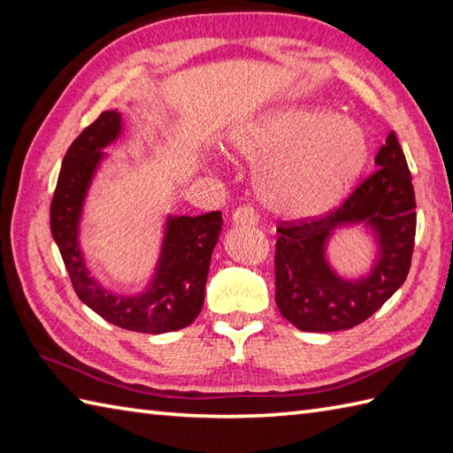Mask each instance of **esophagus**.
<instances>
[{"mask_svg":"<svg viewBox=\"0 0 453 453\" xmlns=\"http://www.w3.org/2000/svg\"><path fill=\"white\" fill-rule=\"evenodd\" d=\"M233 223L236 226H254V225L259 223V215H257V211L254 207L242 205L233 213Z\"/></svg>","mask_w":453,"mask_h":453,"instance_id":"obj_1","label":"esophagus"}]
</instances>
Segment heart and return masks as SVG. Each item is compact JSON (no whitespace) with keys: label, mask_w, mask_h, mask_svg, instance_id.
<instances>
[{"label":"heart","mask_w":453,"mask_h":453,"mask_svg":"<svg viewBox=\"0 0 453 453\" xmlns=\"http://www.w3.org/2000/svg\"><path fill=\"white\" fill-rule=\"evenodd\" d=\"M234 150L261 163L265 203L287 217H314L350 192L368 163L365 129L324 108L290 106L240 132Z\"/></svg>","instance_id":"heart-1"}]
</instances>
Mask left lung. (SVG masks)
Here are the masks:
<instances>
[{
	"label": "left lung",
	"mask_w": 453,
	"mask_h": 453,
	"mask_svg": "<svg viewBox=\"0 0 453 453\" xmlns=\"http://www.w3.org/2000/svg\"><path fill=\"white\" fill-rule=\"evenodd\" d=\"M376 173L363 180L337 209L279 225L275 244V303L303 331H339L363 324L405 283L417 233L415 189L407 160L391 132L376 155ZM365 222L379 236L371 275L347 281L325 261L335 227Z\"/></svg>",
	"instance_id": "1"
}]
</instances>
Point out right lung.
I'll return each mask as SVG.
<instances>
[{
  "label": "right lung",
  "instance_id": "add662e5",
  "mask_svg": "<svg viewBox=\"0 0 453 453\" xmlns=\"http://www.w3.org/2000/svg\"><path fill=\"white\" fill-rule=\"evenodd\" d=\"M122 116L106 110L87 126L64 157L50 205V228L73 290L110 324L142 334H166L192 324L203 306L211 254L223 226L220 211L197 217H168L155 277L145 293L112 295L88 275L79 250V219L103 149L119 135Z\"/></svg>",
  "mask_w": 453,
  "mask_h": 453
}]
</instances>
